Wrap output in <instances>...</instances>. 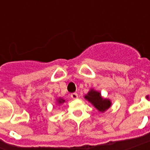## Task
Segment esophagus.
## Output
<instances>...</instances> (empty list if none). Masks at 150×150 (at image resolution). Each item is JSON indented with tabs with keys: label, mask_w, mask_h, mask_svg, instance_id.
<instances>
[{
	"label": "esophagus",
	"mask_w": 150,
	"mask_h": 150,
	"mask_svg": "<svg viewBox=\"0 0 150 150\" xmlns=\"http://www.w3.org/2000/svg\"><path fill=\"white\" fill-rule=\"evenodd\" d=\"M71 97L73 99V100H76L78 99V94L76 93H73L71 94Z\"/></svg>",
	"instance_id": "esophagus-1"
}]
</instances>
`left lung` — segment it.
Listing matches in <instances>:
<instances>
[{
	"instance_id": "left-lung-1",
	"label": "left lung",
	"mask_w": 150,
	"mask_h": 150,
	"mask_svg": "<svg viewBox=\"0 0 150 150\" xmlns=\"http://www.w3.org/2000/svg\"><path fill=\"white\" fill-rule=\"evenodd\" d=\"M84 97L100 112L106 111L111 106L110 100L103 98L100 92L96 91L93 89H90L87 95H86Z\"/></svg>"
}]
</instances>
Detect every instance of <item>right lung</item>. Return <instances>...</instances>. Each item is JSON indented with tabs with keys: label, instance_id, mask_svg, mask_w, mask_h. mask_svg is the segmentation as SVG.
<instances>
[{
	"label": "right lung",
	"instance_id": "add662e5",
	"mask_svg": "<svg viewBox=\"0 0 150 150\" xmlns=\"http://www.w3.org/2000/svg\"><path fill=\"white\" fill-rule=\"evenodd\" d=\"M57 102L58 104H61V103H63L65 102V100H64L63 98H61V97H60V98L57 99Z\"/></svg>",
	"mask_w": 150,
	"mask_h": 150
}]
</instances>
